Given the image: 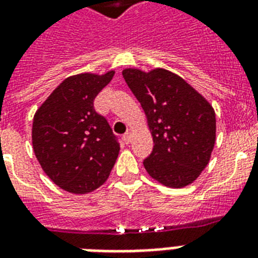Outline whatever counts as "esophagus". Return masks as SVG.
<instances>
[{
	"label": "esophagus",
	"instance_id": "esophagus-1",
	"mask_svg": "<svg viewBox=\"0 0 258 258\" xmlns=\"http://www.w3.org/2000/svg\"><path fill=\"white\" fill-rule=\"evenodd\" d=\"M123 141H124L127 145H128L130 142H131V133H130V131H127V133L123 135Z\"/></svg>",
	"mask_w": 258,
	"mask_h": 258
}]
</instances>
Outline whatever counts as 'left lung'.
<instances>
[{
	"label": "left lung",
	"instance_id": "left-lung-1",
	"mask_svg": "<svg viewBox=\"0 0 258 258\" xmlns=\"http://www.w3.org/2000/svg\"><path fill=\"white\" fill-rule=\"evenodd\" d=\"M121 74L145 111L153 137V153L143 162L149 175L172 188L192 183L208 166L216 143L212 104L163 68H125Z\"/></svg>",
	"mask_w": 258,
	"mask_h": 258
}]
</instances>
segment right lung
<instances>
[{
	"label": "right lung",
	"mask_w": 258,
	"mask_h": 258,
	"mask_svg": "<svg viewBox=\"0 0 258 258\" xmlns=\"http://www.w3.org/2000/svg\"><path fill=\"white\" fill-rule=\"evenodd\" d=\"M113 75L115 71L70 76L34 113V155L49 179L72 194L100 187L119 155L120 146L108 121L93 108L95 97Z\"/></svg>",
	"instance_id": "1"
}]
</instances>
